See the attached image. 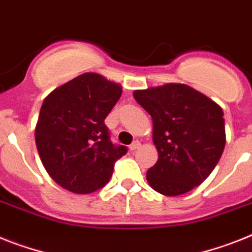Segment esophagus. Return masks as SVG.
Listing matches in <instances>:
<instances>
[{
	"mask_svg": "<svg viewBox=\"0 0 252 252\" xmlns=\"http://www.w3.org/2000/svg\"><path fill=\"white\" fill-rule=\"evenodd\" d=\"M139 147H141V143H139L138 141H134V142L129 146V150L133 152V151H136V150H138Z\"/></svg>",
	"mask_w": 252,
	"mask_h": 252,
	"instance_id": "esophagus-1",
	"label": "esophagus"
}]
</instances>
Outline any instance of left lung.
<instances>
[{"mask_svg":"<svg viewBox=\"0 0 252 252\" xmlns=\"http://www.w3.org/2000/svg\"><path fill=\"white\" fill-rule=\"evenodd\" d=\"M133 96L154 122L158 158L147 170L149 185L165 196L183 194L201 185L225 146L221 107L179 83L134 91Z\"/></svg>","mask_w":252,"mask_h":252,"instance_id":"left-lung-1","label":"left lung"}]
</instances>
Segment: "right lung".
<instances>
[{
	"label": "right lung",
	"instance_id": "1",
	"mask_svg": "<svg viewBox=\"0 0 252 252\" xmlns=\"http://www.w3.org/2000/svg\"><path fill=\"white\" fill-rule=\"evenodd\" d=\"M122 87L96 73H84L44 98L35 126V145L44 169L74 193H91L110 181L126 146L114 145L105 119Z\"/></svg>",
	"mask_w": 252,
	"mask_h": 252
}]
</instances>
